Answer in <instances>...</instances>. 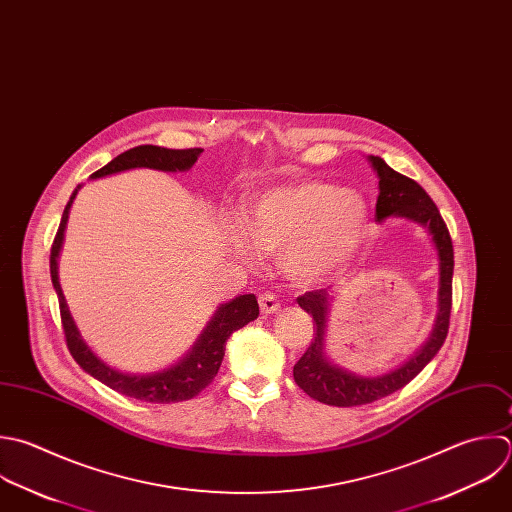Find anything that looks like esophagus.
<instances>
[{"instance_id": "1", "label": "esophagus", "mask_w": 512, "mask_h": 512, "mask_svg": "<svg viewBox=\"0 0 512 512\" xmlns=\"http://www.w3.org/2000/svg\"><path fill=\"white\" fill-rule=\"evenodd\" d=\"M259 307H261V311L267 315V313L279 311L281 303H279V299H277L273 293H263V295H259Z\"/></svg>"}]
</instances>
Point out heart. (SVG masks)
Segmentation results:
<instances>
[{
    "instance_id": "obj_1",
    "label": "heart",
    "mask_w": 512,
    "mask_h": 512,
    "mask_svg": "<svg viewBox=\"0 0 512 512\" xmlns=\"http://www.w3.org/2000/svg\"><path fill=\"white\" fill-rule=\"evenodd\" d=\"M367 203L355 191L321 181H303L263 191L231 229L233 249L253 259L259 249L283 251L285 271L303 283L337 271L355 251L367 225Z\"/></svg>"
}]
</instances>
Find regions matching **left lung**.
I'll return each mask as SVG.
<instances>
[{
    "label": "left lung",
    "mask_w": 512,
    "mask_h": 512,
    "mask_svg": "<svg viewBox=\"0 0 512 512\" xmlns=\"http://www.w3.org/2000/svg\"><path fill=\"white\" fill-rule=\"evenodd\" d=\"M369 161L379 175V197L375 207V219L385 221L387 217H407L425 225L433 237V243L439 253V315L435 321V329L425 343V347L411 357L403 367L381 375V377H359L341 367H335L327 361L323 353L325 343V323H327V305L329 293L327 289L309 291L297 297L301 309L313 315L315 321V337L311 345L303 353V357L293 367L295 383L315 401L331 405V407H359L367 403H375L383 397L393 395L411 383L427 363L439 353L443 347L453 307V241L449 229L433 203L427 191L413 179L391 169L381 157L371 155Z\"/></svg>",
    "instance_id": "left-lung-1"
}]
</instances>
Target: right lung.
<instances>
[{"label": "right lung", "instance_id": "add662e5", "mask_svg": "<svg viewBox=\"0 0 512 512\" xmlns=\"http://www.w3.org/2000/svg\"><path fill=\"white\" fill-rule=\"evenodd\" d=\"M203 153V149H167L159 145H139L133 147L115 159H111L105 167L97 169L91 179H99L105 175H113L119 171L135 169V167H149V169H159V171H187L193 167L197 157ZM79 189V187H77ZM73 191L69 203L63 209L59 229L55 233L53 245H51V255H49V271H51V283L57 293L59 301V313H61V325L65 333V343L75 359V363L89 373L93 379L101 381L109 389L137 399L145 403H179V401H189L197 397L205 387L211 385V381L217 377V371L221 367L223 355H225V343L227 339L247 323L255 321L259 317V305L255 295H241L235 297L233 301L221 305L215 313V317L209 321L193 349L173 367L161 371V373H151V375H127L121 373L109 365H105L101 359L95 357V353L83 343L63 297L59 277H57V255L63 243V231L65 223L69 217V207L75 199Z\"/></svg>", "mask_w": 512, "mask_h": 512}]
</instances>
